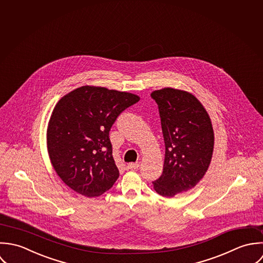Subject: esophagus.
<instances>
[{
    "mask_svg": "<svg viewBox=\"0 0 263 263\" xmlns=\"http://www.w3.org/2000/svg\"><path fill=\"white\" fill-rule=\"evenodd\" d=\"M139 165H140V162H130V163H128L127 166H128L129 168H132V170L134 168V170H135V168H138Z\"/></svg>",
    "mask_w": 263,
    "mask_h": 263,
    "instance_id": "1",
    "label": "esophagus"
}]
</instances>
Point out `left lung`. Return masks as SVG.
Instances as JSON below:
<instances>
[{
	"label": "left lung",
	"instance_id": "left-lung-1",
	"mask_svg": "<svg viewBox=\"0 0 263 263\" xmlns=\"http://www.w3.org/2000/svg\"><path fill=\"white\" fill-rule=\"evenodd\" d=\"M165 154L162 174L154 188L164 197L193 188L204 176L213 152L210 116L191 93L174 88L156 90Z\"/></svg>",
	"mask_w": 263,
	"mask_h": 263
}]
</instances>
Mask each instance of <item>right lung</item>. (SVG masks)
Here are the masks:
<instances>
[{"label": "right lung", "mask_w": 263, "mask_h": 263, "mask_svg": "<svg viewBox=\"0 0 263 263\" xmlns=\"http://www.w3.org/2000/svg\"><path fill=\"white\" fill-rule=\"evenodd\" d=\"M139 97L105 87L82 86L53 108L48 127V151L53 168L75 192L97 197L119 178L109 131L117 118Z\"/></svg>", "instance_id": "1"}]
</instances>
